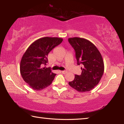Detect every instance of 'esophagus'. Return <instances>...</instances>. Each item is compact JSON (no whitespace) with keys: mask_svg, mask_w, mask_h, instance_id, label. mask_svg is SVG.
Listing matches in <instances>:
<instances>
[{"mask_svg":"<svg viewBox=\"0 0 124 124\" xmlns=\"http://www.w3.org/2000/svg\"><path fill=\"white\" fill-rule=\"evenodd\" d=\"M61 73L63 74H65L67 73V71H61Z\"/></svg>","mask_w":124,"mask_h":124,"instance_id":"esophagus-1","label":"esophagus"}]
</instances>
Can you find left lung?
Here are the masks:
<instances>
[{
	"label": "left lung",
	"mask_w": 124,
	"mask_h": 124,
	"mask_svg": "<svg viewBox=\"0 0 124 124\" xmlns=\"http://www.w3.org/2000/svg\"><path fill=\"white\" fill-rule=\"evenodd\" d=\"M75 51L77 64L81 65L82 73L75 75L70 86L79 92H89L99 83L104 71V63L100 51L89 40L80 37L69 38Z\"/></svg>",
	"instance_id": "1"
}]
</instances>
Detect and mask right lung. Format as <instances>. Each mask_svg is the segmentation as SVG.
<instances>
[{"instance_id":"1","label":"right lung","mask_w":124,"mask_h":124,"mask_svg":"<svg viewBox=\"0 0 124 124\" xmlns=\"http://www.w3.org/2000/svg\"><path fill=\"white\" fill-rule=\"evenodd\" d=\"M62 41L60 37L40 38L33 42L22 56L20 72L25 82L33 90L45 88L54 79L56 74L44 66L48 61V54Z\"/></svg>"}]
</instances>
